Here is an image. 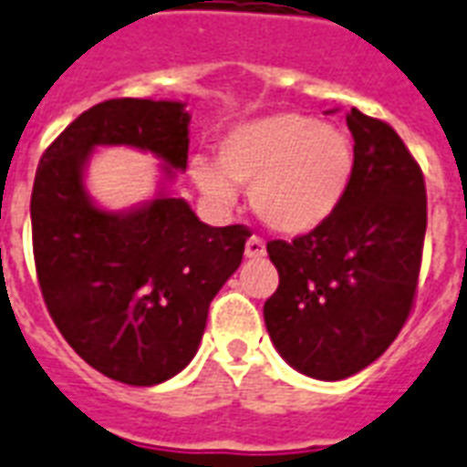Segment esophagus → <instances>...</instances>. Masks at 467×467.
Masks as SVG:
<instances>
[{
  "label": "esophagus",
  "mask_w": 467,
  "mask_h": 467,
  "mask_svg": "<svg viewBox=\"0 0 467 467\" xmlns=\"http://www.w3.org/2000/svg\"><path fill=\"white\" fill-rule=\"evenodd\" d=\"M265 254H267L265 243H262L257 234H252L250 240H247V244H244V257H250V260H260V257H265Z\"/></svg>",
  "instance_id": "esophagus-1"
}]
</instances>
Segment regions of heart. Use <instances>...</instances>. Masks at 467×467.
I'll return each mask as SVG.
<instances>
[{
    "mask_svg": "<svg viewBox=\"0 0 467 467\" xmlns=\"http://www.w3.org/2000/svg\"><path fill=\"white\" fill-rule=\"evenodd\" d=\"M217 167L195 161L202 195L230 205L233 185H250L252 213L282 234H304L329 220L354 178V143L347 130L296 110L244 120L217 143Z\"/></svg>",
    "mask_w": 467,
    "mask_h": 467,
    "instance_id": "heart-1",
    "label": "heart"
}]
</instances>
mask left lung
Listing matches in <instances>:
<instances>
[{"instance_id": "left-lung-1", "label": "left lung", "mask_w": 467, "mask_h": 467, "mask_svg": "<svg viewBox=\"0 0 467 467\" xmlns=\"http://www.w3.org/2000/svg\"><path fill=\"white\" fill-rule=\"evenodd\" d=\"M354 178L341 207L292 243L269 240L279 286L265 302L269 339L286 364L341 381L374 364L416 299L426 182L389 123L351 109Z\"/></svg>"}]
</instances>
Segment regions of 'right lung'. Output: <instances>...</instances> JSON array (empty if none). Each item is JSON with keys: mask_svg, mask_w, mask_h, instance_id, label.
Here are the masks:
<instances>
[{"mask_svg": "<svg viewBox=\"0 0 467 467\" xmlns=\"http://www.w3.org/2000/svg\"><path fill=\"white\" fill-rule=\"evenodd\" d=\"M185 106L110 99L84 110L41 155L31 190V243L51 319L78 357L113 381L155 386L195 357L207 309L243 262L250 227L200 223L161 192L130 213H106L84 188L96 146H133L188 165Z\"/></svg>", "mask_w": 467, "mask_h": 467, "instance_id": "1", "label": "right lung"}]
</instances>
